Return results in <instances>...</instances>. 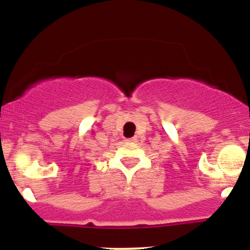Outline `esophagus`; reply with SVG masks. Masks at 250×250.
Segmentation results:
<instances>
[{
	"instance_id": "obj_1",
	"label": "esophagus",
	"mask_w": 250,
	"mask_h": 250,
	"mask_svg": "<svg viewBox=\"0 0 250 250\" xmlns=\"http://www.w3.org/2000/svg\"><path fill=\"white\" fill-rule=\"evenodd\" d=\"M125 141L129 142V143H134V142H136V137H131V139H127V140H125Z\"/></svg>"
}]
</instances>
